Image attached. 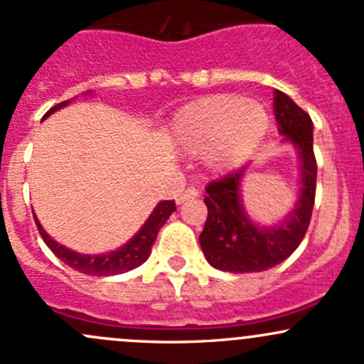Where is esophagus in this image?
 <instances>
[{"label": "esophagus", "instance_id": "esophagus-1", "mask_svg": "<svg viewBox=\"0 0 364 364\" xmlns=\"http://www.w3.org/2000/svg\"><path fill=\"white\" fill-rule=\"evenodd\" d=\"M198 195H200V192H198V188H195V186H190V188H186L185 192L179 193V195H178V198H176V200H178V204H183V202L190 200V198L198 197Z\"/></svg>", "mask_w": 364, "mask_h": 364}]
</instances>
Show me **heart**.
<instances>
[{
    "label": "heart",
    "instance_id": "heart-1",
    "mask_svg": "<svg viewBox=\"0 0 364 364\" xmlns=\"http://www.w3.org/2000/svg\"><path fill=\"white\" fill-rule=\"evenodd\" d=\"M270 127L265 106L240 95H213L186 106L176 118V132L195 155H205L214 171L239 166Z\"/></svg>",
    "mask_w": 364,
    "mask_h": 364
}]
</instances>
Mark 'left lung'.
<instances>
[{
    "label": "left lung",
    "mask_w": 364,
    "mask_h": 364,
    "mask_svg": "<svg viewBox=\"0 0 364 364\" xmlns=\"http://www.w3.org/2000/svg\"><path fill=\"white\" fill-rule=\"evenodd\" d=\"M274 112L279 132L284 134L300 153V198L291 216L281 227L258 228L247 220L240 204L239 185L246 167L213 179L205 186L208 220L198 240L208 262L223 272H262L284 262L300 246L311 223L317 179L312 120L281 90H274Z\"/></svg>",
    "instance_id": "obj_1"
}]
</instances>
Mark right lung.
<instances>
[{"instance_id":"obj_1","label":"right lung","mask_w":364,"mask_h":364,"mask_svg":"<svg viewBox=\"0 0 364 364\" xmlns=\"http://www.w3.org/2000/svg\"><path fill=\"white\" fill-rule=\"evenodd\" d=\"M68 105V101L59 102L53 108H50L47 112L45 117L57 112V109L64 108ZM43 117V118H45ZM176 211V204L174 200H164L160 202L159 205L155 208V211L151 213V216L148 218L146 223L141 227V230L129 240L125 246H122L120 250L108 252V255H80V252L70 251L68 247L60 246L57 244L55 240L48 235L47 232L41 228V225L36 221L38 232H40L41 239L45 240V244L48 246V250H52L53 255L64 262L66 265H70L71 269L78 270L82 274H89V275H114V274H124L129 272V270L136 269V267L143 265L144 262L150 256V250L155 242L156 235H159V230L162 228V225L166 223L167 218L171 216L172 213Z\"/></svg>"}]
</instances>
